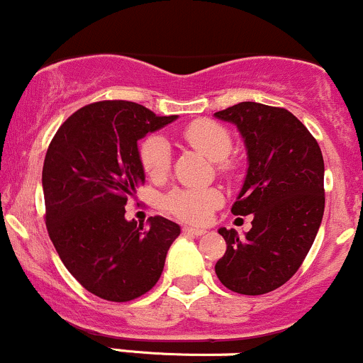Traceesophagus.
<instances>
[{
  "mask_svg": "<svg viewBox=\"0 0 363 363\" xmlns=\"http://www.w3.org/2000/svg\"><path fill=\"white\" fill-rule=\"evenodd\" d=\"M208 230L204 228H194V227H183V233H190V235H204Z\"/></svg>",
  "mask_w": 363,
  "mask_h": 363,
  "instance_id": "1",
  "label": "esophagus"
}]
</instances>
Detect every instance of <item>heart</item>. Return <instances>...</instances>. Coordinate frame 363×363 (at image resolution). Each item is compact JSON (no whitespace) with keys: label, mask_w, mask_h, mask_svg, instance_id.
Wrapping results in <instances>:
<instances>
[{"label":"heart","mask_w":363,"mask_h":363,"mask_svg":"<svg viewBox=\"0 0 363 363\" xmlns=\"http://www.w3.org/2000/svg\"><path fill=\"white\" fill-rule=\"evenodd\" d=\"M186 142L194 149L213 162H218L220 169H228L227 157L232 150V138L223 126L213 121H196L183 131ZM140 164L152 180L166 177L171 166V147L162 135H149L138 149ZM221 204V194L216 189H174L167 194L164 206L169 213L189 223H204L216 206Z\"/></svg>","instance_id":"obj_1"}]
</instances>
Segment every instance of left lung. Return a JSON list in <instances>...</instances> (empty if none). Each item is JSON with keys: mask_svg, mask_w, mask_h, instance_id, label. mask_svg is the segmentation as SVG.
I'll return each instance as SVG.
<instances>
[{"mask_svg": "<svg viewBox=\"0 0 363 363\" xmlns=\"http://www.w3.org/2000/svg\"><path fill=\"white\" fill-rule=\"evenodd\" d=\"M214 118L235 124L247 150V174L232 213L255 214L244 237L233 228L218 230L227 251L214 272L230 291L267 294L298 272L320 228L322 150L286 108L240 102L214 112Z\"/></svg>", "mask_w": 363, "mask_h": 363, "instance_id": "1", "label": "left lung"}]
</instances>
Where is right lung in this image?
Here are the masks:
<instances>
[{
    "instance_id": "right-lung-1",
    "label": "right lung",
    "mask_w": 363,
    "mask_h": 363,
    "mask_svg": "<svg viewBox=\"0 0 363 363\" xmlns=\"http://www.w3.org/2000/svg\"><path fill=\"white\" fill-rule=\"evenodd\" d=\"M143 105L105 100L58 128L43 166L46 228L62 263L99 298L124 303L157 284L180 227L162 216L147 227L124 206L145 182L138 140L173 123Z\"/></svg>"
}]
</instances>
